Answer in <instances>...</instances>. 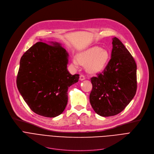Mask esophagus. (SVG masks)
Segmentation results:
<instances>
[{"instance_id": "esophagus-1", "label": "esophagus", "mask_w": 154, "mask_h": 154, "mask_svg": "<svg viewBox=\"0 0 154 154\" xmlns=\"http://www.w3.org/2000/svg\"><path fill=\"white\" fill-rule=\"evenodd\" d=\"M79 79H80V80H84L85 79V76L84 75H80Z\"/></svg>"}]
</instances>
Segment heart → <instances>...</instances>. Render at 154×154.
<instances>
[{"mask_svg": "<svg viewBox=\"0 0 154 154\" xmlns=\"http://www.w3.org/2000/svg\"><path fill=\"white\" fill-rule=\"evenodd\" d=\"M109 58L107 51L99 47H93L80 52L77 59H73V63L78 66L80 63L87 64V69L91 72H98L106 67Z\"/></svg>", "mask_w": 154, "mask_h": 154, "instance_id": "obj_1", "label": "heart"}]
</instances>
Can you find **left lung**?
Masks as SVG:
<instances>
[{
	"mask_svg": "<svg viewBox=\"0 0 154 154\" xmlns=\"http://www.w3.org/2000/svg\"><path fill=\"white\" fill-rule=\"evenodd\" d=\"M89 99L94 111L102 117L116 116L131 102L137 91V65L124 45L112 38L111 59L102 73L91 79Z\"/></svg>",
	"mask_w": 154,
	"mask_h": 154,
	"instance_id": "obj_1",
	"label": "left lung"
}]
</instances>
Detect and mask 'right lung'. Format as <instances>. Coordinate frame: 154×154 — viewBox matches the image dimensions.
<instances>
[{
	"instance_id": "1",
	"label": "right lung",
	"mask_w": 154,
	"mask_h": 154,
	"mask_svg": "<svg viewBox=\"0 0 154 154\" xmlns=\"http://www.w3.org/2000/svg\"><path fill=\"white\" fill-rule=\"evenodd\" d=\"M38 42L23 54L17 77L18 90L30 109L45 117L60 115L67 104L68 88L79 75L67 70L69 54L61 44Z\"/></svg>"
}]
</instances>
